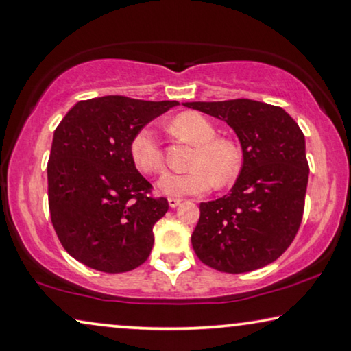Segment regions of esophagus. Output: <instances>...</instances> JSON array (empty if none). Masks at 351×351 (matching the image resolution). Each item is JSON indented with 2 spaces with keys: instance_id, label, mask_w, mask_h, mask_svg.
I'll return each mask as SVG.
<instances>
[{
  "instance_id": "34e87169",
  "label": "esophagus",
  "mask_w": 351,
  "mask_h": 351,
  "mask_svg": "<svg viewBox=\"0 0 351 351\" xmlns=\"http://www.w3.org/2000/svg\"><path fill=\"white\" fill-rule=\"evenodd\" d=\"M181 203V199L180 198H169V206L170 208H176L178 204Z\"/></svg>"
}]
</instances>
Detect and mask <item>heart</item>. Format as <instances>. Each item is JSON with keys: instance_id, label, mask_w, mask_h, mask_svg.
I'll return each mask as SVG.
<instances>
[{"instance_id": "1", "label": "heart", "mask_w": 351, "mask_h": 351, "mask_svg": "<svg viewBox=\"0 0 351 351\" xmlns=\"http://www.w3.org/2000/svg\"><path fill=\"white\" fill-rule=\"evenodd\" d=\"M176 137L195 145L192 169L186 173H165L158 181L160 193L169 197L198 195L208 192L215 182L225 187L236 180L241 171V149L230 138L217 137V130L204 115L182 112L169 123ZM131 158L143 173H159L164 169V153L154 132L143 128L131 142Z\"/></svg>"}]
</instances>
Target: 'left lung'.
I'll use <instances>...</instances> for the list:
<instances>
[{
  "instance_id": "obj_1",
  "label": "left lung",
  "mask_w": 351,
  "mask_h": 351,
  "mask_svg": "<svg viewBox=\"0 0 351 351\" xmlns=\"http://www.w3.org/2000/svg\"><path fill=\"white\" fill-rule=\"evenodd\" d=\"M182 104L226 121L243 158L230 193L199 204L193 252L203 264L225 274L274 263L291 245L303 219L309 165L302 130L282 108L254 99Z\"/></svg>"
}]
</instances>
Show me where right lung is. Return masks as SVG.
I'll return each mask as SVG.
<instances>
[{"instance_id":"right-lung-1","label":"right lung","mask_w":351,"mask_h":351,"mask_svg":"<svg viewBox=\"0 0 351 351\" xmlns=\"http://www.w3.org/2000/svg\"><path fill=\"white\" fill-rule=\"evenodd\" d=\"M178 101L119 95L77 101L56 128L48 160L49 214L71 258L106 274L145 263L153 226L169 210L165 198L136 169L131 142Z\"/></svg>"}]
</instances>
